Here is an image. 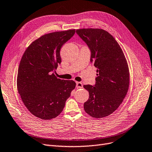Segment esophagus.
<instances>
[{"mask_svg": "<svg viewBox=\"0 0 152 152\" xmlns=\"http://www.w3.org/2000/svg\"><path fill=\"white\" fill-rule=\"evenodd\" d=\"M83 85L80 82H76V88L77 89H80V88H83Z\"/></svg>", "mask_w": 152, "mask_h": 152, "instance_id": "34e87169", "label": "esophagus"}]
</instances>
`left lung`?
Instances as JSON below:
<instances>
[{
  "instance_id": "8db88e82",
  "label": "left lung",
  "mask_w": 152,
  "mask_h": 152,
  "mask_svg": "<svg viewBox=\"0 0 152 152\" xmlns=\"http://www.w3.org/2000/svg\"><path fill=\"white\" fill-rule=\"evenodd\" d=\"M88 45L91 61L97 68L96 84L84 85L89 97L84 102L86 113L100 118L113 113L126 96L130 81L129 69L124 52L109 32L100 28L76 30Z\"/></svg>"
}]
</instances>
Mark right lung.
I'll use <instances>...</instances> for the list:
<instances>
[{"label":"right lung","instance_id":"obj_1","mask_svg":"<svg viewBox=\"0 0 152 152\" xmlns=\"http://www.w3.org/2000/svg\"><path fill=\"white\" fill-rule=\"evenodd\" d=\"M75 34L71 29L42 35L28 46L20 62L18 92L25 107L41 119L60 115L76 87L74 81L61 80L54 73L61 62V47Z\"/></svg>","mask_w":152,"mask_h":152}]
</instances>
